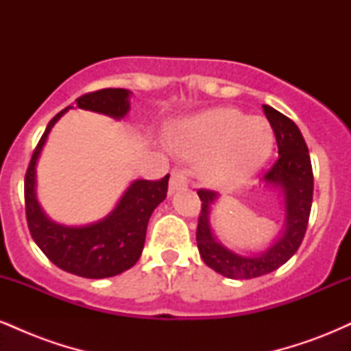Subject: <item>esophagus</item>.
I'll use <instances>...</instances> for the list:
<instances>
[{"label": "esophagus", "instance_id": "esophagus-1", "mask_svg": "<svg viewBox=\"0 0 351 351\" xmlns=\"http://www.w3.org/2000/svg\"><path fill=\"white\" fill-rule=\"evenodd\" d=\"M189 181V171L184 170V168H175L171 171V178H170V193H175L176 189L188 186Z\"/></svg>", "mask_w": 351, "mask_h": 351}]
</instances>
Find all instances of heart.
Masks as SVG:
<instances>
[{
  "label": "heart",
  "mask_w": 351,
  "mask_h": 351,
  "mask_svg": "<svg viewBox=\"0 0 351 351\" xmlns=\"http://www.w3.org/2000/svg\"><path fill=\"white\" fill-rule=\"evenodd\" d=\"M180 155L203 160V176L216 188H234L263 167L272 150V130L263 117L217 107L184 120L171 134Z\"/></svg>",
  "instance_id": "b5f03b06"
}]
</instances>
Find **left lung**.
Segmentation results:
<instances>
[{"mask_svg": "<svg viewBox=\"0 0 351 351\" xmlns=\"http://www.w3.org/2000/svg\"><path fill=\"white\" fill-rule=\"evenodd\" d=\"M276 135L279 156L264 175V181L280 186L285 199V232L267 251L245 257L223 247L209 228V206L217 199L213 189H198L201 211L196 229V243L204 264L229 279H254L284 265L297 252L307 231L313 198V173L307 143L299 127L276 108L263 106Z\"/></svg>", "mask_w": 351, "mask_h": 351, "instance_id": "8db88e82", "label": "left lung"}]
</instances>
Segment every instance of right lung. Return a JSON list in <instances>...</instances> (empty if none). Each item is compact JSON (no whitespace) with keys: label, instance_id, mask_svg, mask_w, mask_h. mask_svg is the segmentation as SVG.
Instances as JSON below:
<instances>
[{"label":"right lung","instance_id":"right-lung-1","mask_svg":"<svg viewBox=\"0 0 351 351\" xmlns=\"http://www.w3.org/2000/svg\"><path fill=\"white\" fill-rule=\"evenodd\" d=\"M128 95L130 92L125 88H100L75 99V107L122 119L130 107ZM67 108L71 107L60 110L46 127L24 176L27 228L34 243L59 269L87 279H106L127 271L140 259L148 219L153 209L167 198L170 175L156 181H134L114 211L99 223L80 228L52 223L36 199V162L51 128Z\"/></svg>","mask_w":351,"mask_h":351}]
</instances>
